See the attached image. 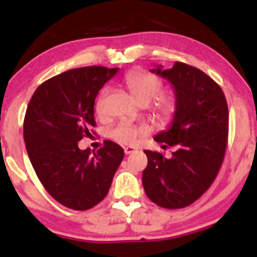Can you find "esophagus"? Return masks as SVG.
I'll return each mask as SVG.
<instances>
[{"label": "esophagus", "instance_id": "34e87169", "mask_svg": "<svg viewBox=\"0 0 257 257\" xmlns=\"http://www.w3.org/2000/svg\"><path fill=\"white\" fill-rule=\"evenodd\" d=\"M124 152H125V154H131L133 152H136V149L131 146H126V147H124Z\"/></svg>", "mask_w": 257, "mask_h": 257}]
</instances>
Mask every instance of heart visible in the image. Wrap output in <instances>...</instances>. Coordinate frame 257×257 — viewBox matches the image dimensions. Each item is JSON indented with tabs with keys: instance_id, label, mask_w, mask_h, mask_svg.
Masks as SVG:
<instances>
[{
	"instance_id": "1",
	"label": "heart",
	"mask_w": 257,
	"mask_h": 257,
	"mask_svg": "<svg viewBox=\"0 0 257 257\" xmlns=\"http://www.w3.org/2000/svg\"><path fill=\"white\" fill-rule=\"evenodd\" d=\"M125 85L130 92L139 104H149L156 99L163 92V82L157 76L149 72H133L125 77ZM106 90H103L96 101V112L98 114L103 113L104 98ZM177 111V99L172 94H163L154 106V114L160 122L166 124L173 118ZM145 132L143 127L131 124L127 121H121L108 130V138L122 145H131L137 140L139 135Z\"/></svg>"
}]
</instances>
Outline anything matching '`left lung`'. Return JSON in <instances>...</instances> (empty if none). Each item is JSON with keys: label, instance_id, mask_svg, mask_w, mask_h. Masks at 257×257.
Returning a JSON list of instances; mask_svg holds the SVG:
<instances>
[{"label": "left lung", "instance_id": "1", "mask_svg": "<svg viewBox=\"0 0 257 257\" xmlns=\"http://www.w3.org/2000/svg\"><path fill=\"white\" fill-rule=\"evenodd\" d=\"M151 72L173 86L177 111L170 127L154 137L171 157L145 151L143 186L151 201L168 209L184 208L198 200L215 180L228 139V106L223 91L201 70L181 62Z\"/></svg>", "mask_w": 257, "mask_h": 257}]
</instances>
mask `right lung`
<instances>
[{
  "label": "right lung",
  "instance_id": "right-lung-1",
  "mask_svg": "<svg viewBox=\"0 0 257 257\" xmlns=\"http://www.w3.org/2000/svg\"><path fill=\"white\" fill-rule=\"evenodd\" d=\"M118 70H69L42 83L28 105L23 125L28 156L49 194L68 208L86 210L99 203L124 158V150L110 140L93 153L78 147L96 126L98 92Z\"/></svg>",
  "mask_w": 257,
  "mask_h": 257
}]
</instances>
